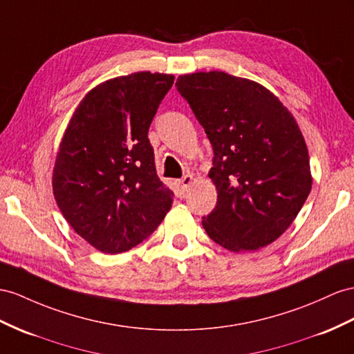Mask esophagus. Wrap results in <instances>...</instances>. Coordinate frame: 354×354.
Here are the masks:
<instances>
[{
  "instance_id": "esophagus-1",
  "label": "esophagus",
  "mask_w": 354,
  "mask_h": 354,
  "mask_svg": "<svg viewBox=\"0 0 354 354\" xmlns=\"http://www.w3.org/2000/svg\"><path fill=\"white\" fill-rule=\"evenodd\" d=\"M193 183V175H185L183 179H178L176 184L180 188V192H187V188L189 187V184Z\"/></svg>"
}]
</instances>
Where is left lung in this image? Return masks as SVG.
Listing matches in <instances>:
<instances>
[{
  "label": "left lung",
  "mask_w": 354,
  "mask_h": 354,
  "mask_svg": "<svg viewBox=\"0 0 354 354\" xmlns=\"http://www.w3.org/2000/svg\"><path fill=\"white\" fill-rule=\"evenodd\" d=\"M178 93L212 145L209 178L218 198L203 227L230 251L278 239L311 192L304 136L279 100L252 80L224 71L179 76Z\"/></svg>",
  "instance_id": "1"
}]
</instances>
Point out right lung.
Listing matches in <instances>:
<instances>
[{"label": "right lung", "mask_w": 354, "mask_h": 354, "mask_svg": "<svg viewBox=\"0 0 354 354\" xmlns=\"http://www.w3.org/2000/svg\"><path fill=\"white\" fill-rule=\"evenodd\" d=\"M174 80L140 71L98 85L80 102L59 145L52 180L58 207L79 236L107 254L139 245L174 202L148 139Z\"/></svg>", "instance_id": "right-lung-1"}]
</instances>
